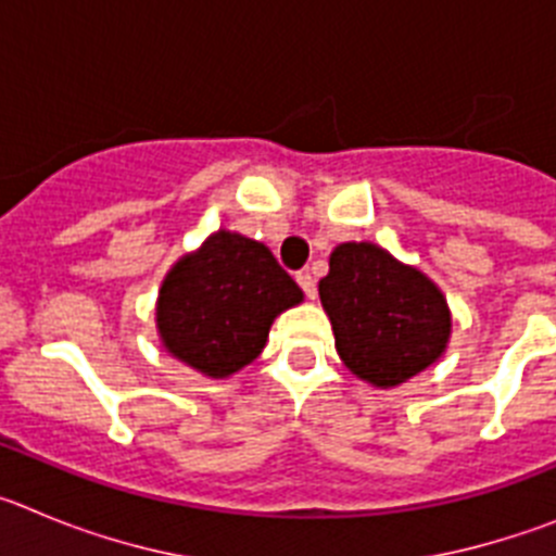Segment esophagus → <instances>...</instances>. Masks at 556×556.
<instances>
[{
  "mask_svg": "<svg viewBox=\"0 0 556 556\" xmlns=\"http://www.w3.org/2000/svg\"><path fill=\"white\" fill-rule=\"evenodd\" d=\"M294 281H298V287L303 289V294H306L308 301H314V298H317V283H314V278L308 269H301V273L294 275Z\"/></svg>",
  "mask_w": 556,
  "mask_h": 556,
  "instance_id": "esophagus-1",
  "label": "esophagus"
}]
</instances>
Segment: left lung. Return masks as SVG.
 <instances>
[{"mask_svg": "<svg viewBox=\"0 0 556 556\" xmlns=\"http://www.w3.org/2000/svg\"><path fill=\"white\" fill-rule=\"evenodd\" d=\"M328 267L320 301L348 370L376 387H395L440 358L451 314L420 269L370 242L339 244Z\"/></svg>", "mask_w": 556, "mask_h": 556, "instance_id": "left-lung-1", "label": "left lung"}]
</instances>
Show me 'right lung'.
I'll return each instance as SVG.
<instances>
[{
  "instance_id": "obj_1",
  "label": "right lung",
  "mask_w": 556,
  "mask_h": 556,
  "mask_svg": "<svg viewBox=\"0 0 556 556\" xmlns=\"http://www.w3.org/2000/svg\"><path fill=\"white\" fill-rule=\"evenodd\" d=\"M301 301V287L262 242L219 230L166 275L159 331L172 356L223 378L250 365L275 317Z\"/></svg>"
}]
</instances>
